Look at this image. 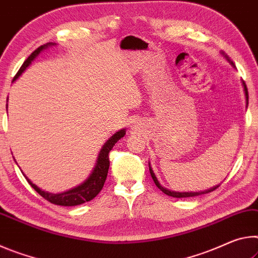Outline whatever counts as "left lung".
Wrapping results in <instances>:
<instances>
[{"mask_svg": "<svg viewBox=\"0 0 258 258\" xmlns=\"http://www.w3.org/2000/svg\"><path fill=\"white\" fill-rule=\"evenodd\" d=\"M222 54H223V56H224V57L227 59V61H229L232 66L235 67V66H234V64H233V61H231L230 59H229V57L226 56V54H224L223 52H222ZM242 86H243L244 96H246V103H247V106H248V90H247V87H246V83H244V81H242ZM149 166H150V163H149ZM150 172H151L152 178H153L154 183H155V185H157V186H158V188L161 189V191H162L164 194H167V196H169V197H174V198H188V197H197V196H201V194H206V193L212 192V191H214V189H216V188L219 186V185H217V186H214V187H212V188L207 189V191H202V192H175V191H170V189H168V188H166V187H163L162 185L159 183V180H158V178H157V176H155V174L153 172V170H152L151 166H150Z\"/></svg>", "mask_w": 258, "mask_h": 258, "instance_id": "8db88e82", "label": "left lung"}]
</instances>
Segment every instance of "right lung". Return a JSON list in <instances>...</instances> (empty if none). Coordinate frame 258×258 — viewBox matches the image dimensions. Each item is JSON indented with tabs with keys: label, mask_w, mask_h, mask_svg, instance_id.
I'll return each mask as SVG.
<instances>
[{
	"label": "right lung",
	"mask_w": 258,
	"mask_h": 258,
	"mask_svg": "<svg viewBox=\"0 0 258 258\" xmlns=\"http://www.w3.org/2000/svg\"><path fill=\"white\" fill-rule=\"evenodd\" d=\"M54 45L53 43H46L44 45H41L37 48L35 51L31 53L26 60L24 61V64L20 67V70L18 71V73L16 74V77L14 78V81H16L20 75L23 74V72L27 69V67L31 65V62L35 59L39 54L45 50L49 46ZM8 106V105H7ZM125 135V129H121L119 132L115 133L113 136L108 139V141L105 143L104 146L101 147V150L98 154V158H97L96 161V166L94 168V170L90 174V176L83 181L81 185L79 186L71 188L69 191L62 192V193H50L43 191L40 187H37L35 184H33V181L28 177L23 174L25 176V178L28 181V184L35 189V191L40 194L41 197H43L45 200H48L51 204L58 205V206H78V205H82L84 202L90 201L94 199V198L98 194L101 188L104 186L105 180H106L107 177V172H108V167H109V160H108V153L109 151L113 149V146L115 145V143L123 137ZM23 172V171H22Z\"/></svg>",
	"instance_id": "1"
}]
</instances>
